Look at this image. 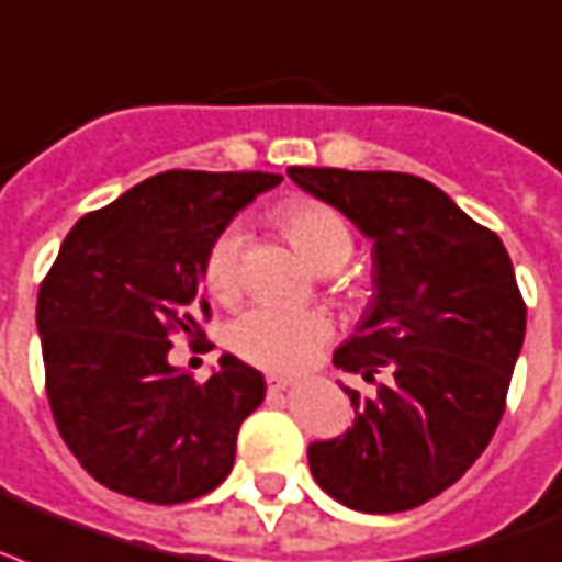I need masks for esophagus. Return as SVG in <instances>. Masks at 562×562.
Segmentation results:
<instances>
[{
  "label": "esophagus",
  "instance_id": "esophagus-1",
  "mask_svg": "<svg viewBox=\"0 0 562 562\" xmlns=\"http://www.w3.org/2000/svg\"><path fill=\"white\" fill-rule=\"evenodd\" d=\"M289 385H291L289 376H277V374L268 376V389H271L273 395H277V392H285V389H289Z\"/></svg>",
  "mask_w": 562,
  "mask_h": 562
}]
</instances>
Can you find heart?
<instances>
[{
  "mask_svg": "<svg viewBox=\"0 0 562 562\" xmlns=\"http://www.w3.org/2000/svg\"><path fill=\"white\" fill-rule=\"evenodd\" d=\"M282 233L318 271H336L353 250V229L345 214L318 200H291L277 212ZM244 235L226 229L205 259V285L217 300H233L241 291ZM333 336V321L324 312H297L282 306H252L233 324L229 341L244 359L273 371H300L318 357Z\"/></svg>",
  "mask_w": 562,
  "mask_h": 562,
  "instance_id": "b5f03b06",
  "label": "heart"
}]
</instances>
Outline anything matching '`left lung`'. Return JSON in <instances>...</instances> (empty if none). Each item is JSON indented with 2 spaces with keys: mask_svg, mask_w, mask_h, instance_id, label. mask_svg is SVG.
Wrapping results in <instances>:
<instances>
[{
  "mask_svg": "<svg viewBox=\"0 0 562 562\" xmlns=\"http://www.w3.org/2000/svg\"><path fill=\"white\" fill-rule=\"evenodd\" d=\"M303 191L374 241V294L333 353L376 384L345 389L348 434L310 445L312 477L359 513H404L460 481L498 427L521 341L525 300L504 244L413 173L289 167Z\"/></svg>",
  "mask_w": 562,
  "mask_h": 562,
  "instance_id": "1",
  "label": "left lung"
}]
</instances>
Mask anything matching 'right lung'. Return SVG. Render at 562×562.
<instances>
[{"mask_svg": "<svg viewBox=\"0 0 562 562\" xmlns=\"http://www.w3.org/2000/svg\"><path fill=\"white\" fill-rule=\"evenodd\" d=\"M277 173L167 170L88 212L41 282L46 395L58 434L102 486L182 504L226 481L265 376L221 357L205 383L170 366L173 336L205 338V259Z\"/></svg>", "mask_w": 562, "mask_h": 562, "instance_id": "right-lung-1", "label": "right lung"}]
</instances>
